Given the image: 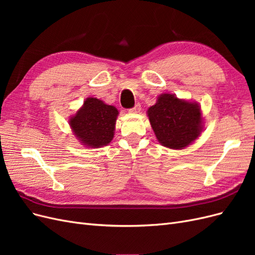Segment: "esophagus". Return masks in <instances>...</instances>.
<instances>
[{"label":"esophagus","instance_id":"34e87169","mask_svg":"<svg viewBox=\"0 0 255 255\" xmlns=\"http://www.w3.org/2000/svg\"><path fill=\"white\" fill-rule=\"evenodd\" d=\"M140 110H141V106H140V104L138 103V104H136L133 109H130L128 112L129 113H133V114H137V113H139L140 112Z\"/></svg>","mask_w":255,"mask_h":255}]
</instances>
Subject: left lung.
I'll list each match as a JSON object with an SVG mask.
<instances>
[{
	"instance_id": "8db88e82",
	"label": "left lung",
	"mask_w": 255,
	"mask_h": 255,
	"mask_svg": "<svg viewBox=\"0 0 255 255\" xmlns=\"http://www.w3.org/2000/svg\"><path fill=\"white\" fill-rule=\"evenodd\" d=\"M146 114L158 142L167 148H186L202 132L201 107L171 94H161Z\"/></svg>"
}]
</instances>
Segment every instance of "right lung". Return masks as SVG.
Instances as JSON below:
<instances>
[{"mask_svg":"<svg viewBox=\"0 0 255 255\" xmlns=\"http://www.w3.org/2000/svg\"><path fill=\"white\" fill-rule=\"evenodd\" d=\"M118 110L97 98H87L83 106L69 119L72 132L88 148H101L114 138Z\"/></svg>","mask_w":255,"mask_h":255,"instance_id":"obj_1","label":"right lung"}]
</instances>
